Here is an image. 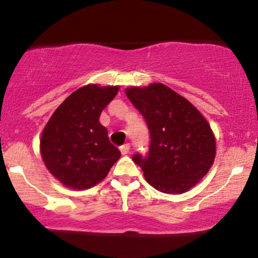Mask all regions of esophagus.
<instances>
[{"instance_id": "obj_1", "label": "esophagus", "mask_w": 258, "mask_h": 258, "mask_svg": "<svg viewBox=\"0 0 258 258\" xmlns=\"http://www.w3.org/2000/svg\"><path fill=\"white\" fill-rule=\"evenodd\" d=\"M119 150H121L122 155H127V153L130 152V145L126 144V145L121 146V148H119Z\"/></svg>"}]
</instances>
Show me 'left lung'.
I'll list each match as a JSON object with an SVG mask.
<instances>
[{
	"instance_id": "1",
	"label": "left lung",
	"mask_w": 258,
	"mask_h": 258,
	"mask_svg": "<svg viewBox=\"0 0 258 258\" xmlns=\"http://www.w3.org/2000/svg\"><path fill=\"white\" fill-rule=\"evenodd\" d=\"M124 93L150 130L148 155L132 157L146 181L165 194L179 195L196 186L216 157V139L207 119L163 83L130 87Z\"/></svg>"
}]
</instances>
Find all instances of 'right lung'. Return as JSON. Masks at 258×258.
<instances>
[{
  "label": "right lung",
  "instance_id": "obj_1",
  "mask_svg": "<svg viewBox=\"0 0 258 258\" xmlns=\"http://www.w3.org/2000/svg\"><path fill=\"white\" fill-rule=\"evenodd\" d=\"M118 86L90 83L72 92L52 113L40 139L46 168L63 186L87 189L100 183L121 157L100 123Z\"/></svg>",
  "mask_w": 258,
  "mask_h": 258
}]
</instances>
